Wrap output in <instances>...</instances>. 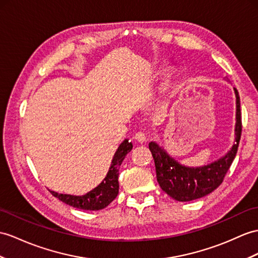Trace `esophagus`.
Returning a JSON list of instances; mask_svg holds the SVG:
<instances>
[{
  "instance_id": "obj_1",
  "label": "esophagus",
  "mask_w": 258,
  "mask_h": 258,
  "mask_svg": "<svg viewBox=\"0 0 258 258\" xmlns=\"http://www.w3.org/2000/svg\"><path fill=\"white\" fill-rule=\"evenodd\" d=\"M135 139L140 142V143H143L144 141L147 140V137H146V134L143 133V131H138V133L135 135Z\"/></svg>"
}]
</instances>
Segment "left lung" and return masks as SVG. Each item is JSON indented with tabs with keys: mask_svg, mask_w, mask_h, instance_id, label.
<instances>
[{
	"mask_svg": "<svg viewBox=\"0 0 258 258\" xmlns=\"http://www.w3.org/2000/svg\"><path fill=\"white\" fill-rule=\"evenodd\" d=\"M234 92L236 97L235 142L221 159L205 166L187 167L169 156L158 143H149V149L155 163L159 185L162 190L177 202H190L212 192L221 185L225 174L229 171L236 155L242 133L240 96L236 89H234Z\"/></svg>",
	"mask_w": 258,
	"mask_h": 258,
	"instance_id": "8db88e82",
	"label": "left lung"
}]
</instances>
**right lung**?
Wrapping results in <instances>:
<instances>
[{
	"label": "right lung",
	"mask_w": 258,
	"mask_h": 258,
	"mask_svg": "<svg viewBox=\"0 0 258 258\" xmlns=\"http://www.w3.org/2000/svg\"><path fill=\"white\" fill-rule=\"evenodd\" d=\"M131 150H133V143L129 142L128 139L123 140V142L117 149L114 158H112L109 171L107 175H106L104 180L96 188H94L93 190L83 195V196L58 194L52 190H50V192H51L55 198L61 200L62 203H64L69 206H72L74 208L78 209L100 210L106 208V207L117 197L119 191V167H120L125 155H127Z\"/></svg>",
	"instance_id": "obj_1"
}]
</instances>
